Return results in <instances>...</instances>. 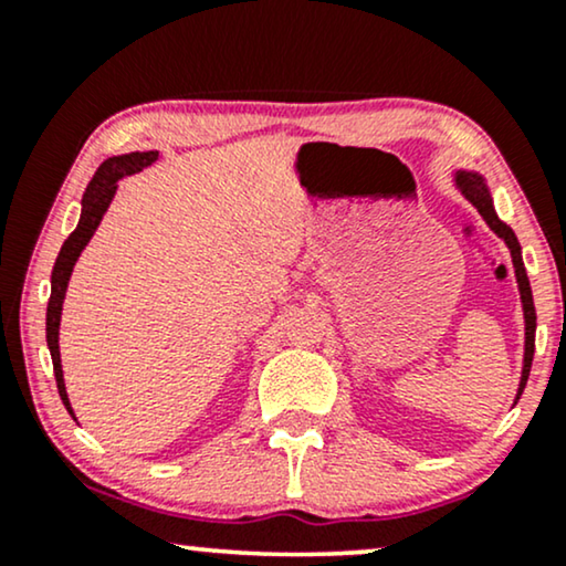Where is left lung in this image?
I'll return each instance as SVG.
<instances>
[{"label":"left lung","instance_id":"8db88e82","mask_svg":"<svg viewBox=\"0 0 566 566\" xmlns=\"http://www.w3.org/2000/svg\"><path fill=\"white\" fill-rule=\"evenodd\" d=\"M453 185L455 190L461 192L463 198L469 200L471 206L482 213V219L486 221L494 234H497L502 242L507 244L510 258H513V268H515V281H517V291H521V304H523V319H525V347H523V370H521V384H517V394H515V405L521 399V394L525 389V381H528L531 374V363H533V350H536V306H533V293H531V283L528 275H525V265H523V254H521V242H517L515 231L507 227L505 221H500L497 211H494L492 203V192L490 185L479 172H471V169H455L453 172Z\"/></svg>","mask_w":566,"mask_h":566}]
</instances>
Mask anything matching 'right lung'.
I'll return each mask as SVG.
<instances>
[{
    "mask_svg": "<svg viewBox=\"0 0 566 566\" xmlns=\"http://www.w3.org/2000/svg\"><path fill=\"white\" fill-rule=\"evenodd\" d=\"M157 157H159V151H130V154H120V157L105 159L103 165H99V169L95 172V177H92L87 190H84V196H82L80 223H76V229L69 234L64 247H61L56 265H53L51 298H49V312H45V343H49V350H51L59 397H61V401H64V407L69 409V415L72 417H74V409H72V405H69L64 368H61V353H59V324H61V308H64V296L69 289V277H72L76 260H80L84 247L90 244V239L97 231L105 211L111 208L115 190H118L120 177L142 172L144 167L154 165Z\"/></svg>",
    "mask_w": 566,
    "mask_h": 566,
    "instance_id": "1",
    "label": "right lung"
}]
</instances>
